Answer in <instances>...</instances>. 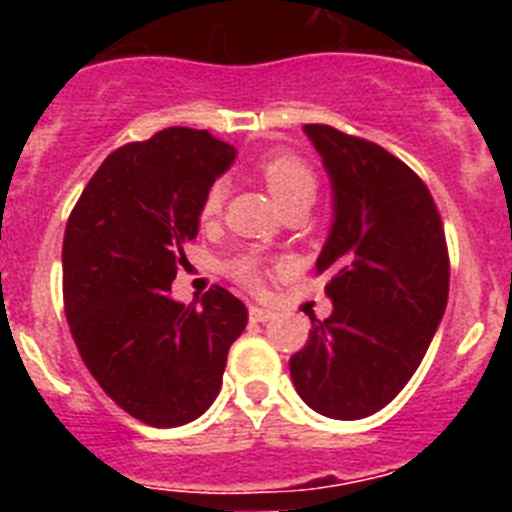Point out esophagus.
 I'll return each mask as SVG.
<instances>
[{
	"label": "esophagus",
	"instance_id": "1",
	"mask_svg": "<svg viewBox=\"0 0 512 512\" xmlns=\"http://www.w3.org/2000/svg\"><path fill=\"white\" fill-rule=\"evenodd\" d=\"M248 318L253 320V323H266V320L274 318V312L266 310V307H259V305H251L248 307Z\"/></svg>",
	"mask_w": 512,
	"mask_h": 512
}]
</instances>
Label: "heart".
Segmentation results:
<instances>
[{"mask_svg": "<svg viewBox=\"0 0 512 512\" xmlns=\"http://www.w3.org/2000/svg\"><path fill=\"white\" fill-rule=\"evenodd\" d=\"M261 179L266 182L269 192L274 194V200L282 207H287L289 202L297 200H310L315 197V189H318V179H315V171L310 169L305 158H300L292 151H269L259 158ZM225 200V182L210 184V189L202 197L200 205V217L202 220H210L220 212ZM228 277H233L235 282L243 284V287H259L261 284V259L256 253H241V256H233V259L225 264Z\"/></svg>", "mask_w": 512, "mask_h": 512, "instance_id": "heart-1", "label": "heart"}]
</instances>
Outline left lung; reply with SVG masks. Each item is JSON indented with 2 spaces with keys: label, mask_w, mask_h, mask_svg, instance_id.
Masks as SVG:
<instances>
[{
  "label": "left lung",
  "mask_w": 512,
  "mask_h": 512,
  "mask_svg": "<svg viewBox=\"0 0 512 512\" xmlns=\"http://www.w3.org/2000/svg\"><path fill=\"white\" fill-rule=\"evenodd\" d=\"M333 187V225L318 256L333 312L312 320L289 359L315 413L359 420L408 384L449 300V248L431 192L400 158L330 125H305Z\"/></svg>",
  "instance_id": "8db88e82"
}]
</instances>
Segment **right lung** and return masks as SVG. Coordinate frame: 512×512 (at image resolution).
I'll return each instance as SVG.
<instances>
[{"instance_id": "right-lung-1", "label": "right lung", "mask_w": 512, "mask_h": 512, "mask_svg": "<svg viewBox=\"0 0 512 512\" xmlns=\"http://www.w3.org/2000/svg\"><path fill=\"white\" fill-rule=\"evenodd\" d=\"M235 148L207 130L166 128L104 158L63 235V310L81 359L125 413L153 428L200 418L223 384L248 310L212 287L171 297L184 243Z\"/></svg>"}]
</instances>
